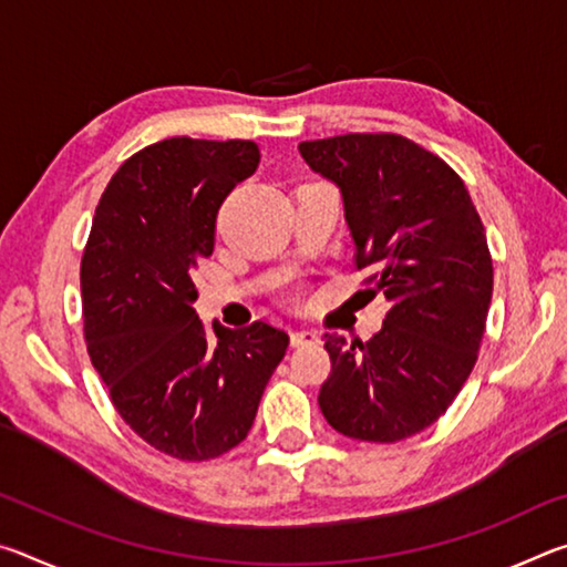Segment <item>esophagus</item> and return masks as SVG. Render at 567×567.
Here are the masks:
<instances>
[{"label": "esophagus", "mask_w": 567, "mask_h": 567, "mask_svg": "<svg viewBox=\"0 0 567 567\" xmlns=\"http://www.w3.org/2000/svg\"><path fill=\"white\" fill-rule=\"evenodd\" d=\"M290 340L295 348H302V344H312V342H320V334L315 330H292L290 332Z\"/></svg>", "instance_id": "34e87169"}]
</instances>
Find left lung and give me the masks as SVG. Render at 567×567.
I'll list each match as a JSON object with an SVG mask.
<instances>
[{
	"label": "left lung",
	"mask_w": 567,
	"mask_h": 567,
	"mask_svg": "<svg viewBox=\"0 0 567 567\" xmlns=\"http://www.w3.org/2000/svg\"><path fill=\"white\" fill-rule=\"evenodd\" d=\"M300 155L340 189L354 260L388 300L368 342L324 334L320 410L342 435L398 443L433 425L475 368L493 297L485 227L463 179L400 134L302 142Z\"/></svg>",
	"instance_id": "1"
}]
</instances>
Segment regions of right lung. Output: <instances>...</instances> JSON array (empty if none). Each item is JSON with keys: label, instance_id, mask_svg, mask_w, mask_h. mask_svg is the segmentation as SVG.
<instances>
[{"label": "right lung", "instance_id": "right-lung-1", "mask_svg": "<svg viewBox=\"0 0 567 567\" xmlns=\"http://www.w3.org/2000/svg\"><path fill=\"white\" fill-rule=\"evenodd\" d=\"M260 165L249 140L172 137L110 179L82 257L84 338L122 420L159 453L213 460L252 427L290 334L267 322L207 332L192 272L217 209Z\"/></svg>", "mask_w": 567, "mask_h": 567}]
</instances>
